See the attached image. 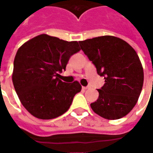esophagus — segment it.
Segmentation results:
<instances>
[{"label":"esophagus","instance_id":"1","mask_svg":"<svg viewBox=\"0 0 153 153\" xmlns=\"http://www.w3.org/2000/svg\"><path fill=\"white\" fill-rule=\"evenodd\" d=\"M90 87H88V86H87V87H83V89H84V90H86V89H88V88H89Z\"/></svg>","mask_w":153,"mask_h":153}]
</instances>
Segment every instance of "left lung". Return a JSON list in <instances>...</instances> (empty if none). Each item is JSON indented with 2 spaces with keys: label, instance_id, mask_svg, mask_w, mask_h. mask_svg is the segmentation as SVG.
I'll use <instances>...</instances> for the list:
<instances>
[{
  "label": "left lung",
  "instance_id": "left-lung-1",
  "mask_svg": "<svg viewBox=\"0 0 153 153\" xmlns=\"http://www.w3.org/2000/svg\"><path fill=\"white\" fill-rule=\"evenodd\" d=\"M81 49L95 65L105 83L99 97L91 103L94 112L107 120H117L130 112L143 84V70L134 49L114 36L80 41Z\"/></svg>",
  "mask_w": 153,
  "mask_h": 153
}]
</instances>
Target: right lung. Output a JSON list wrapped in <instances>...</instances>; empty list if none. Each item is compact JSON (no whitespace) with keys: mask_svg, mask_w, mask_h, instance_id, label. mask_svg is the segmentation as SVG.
I'll use <instances>...</instances> for the list:
<instances>
[{"mask_svg":"<svg viewBox=\"0 0 153 153\" xmlns=\"http://www.w3.org/2000/svg\"><path fill=\"white\" fill-rule=\"evenodd\" d=\"M76 41L67 42L47 34L38 35L19 48L14 60L12 81L22 105L42 120L66 112L82 87L58 78L71 56L79 51Z\"/></svg>","mask_w":153,"mask_h":153,"instance_id":"right-lung-1","label":"right lung"}]
</instances>
